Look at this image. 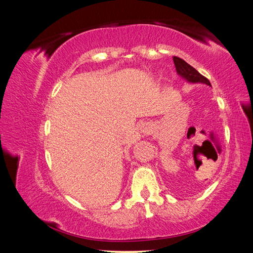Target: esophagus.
I'll use <instances>...</instances> for the list:
<instances>
[{
    "label": "esophagus",
    "mask_w": 253,
    "mask_h": 253,
    "mask_svg": "<svg viewBox=\"0 0 253 253\" xmlns=\"http://www.w3.org/2000/svg\"><path fill=\"white\" fill-rule=\"evenodd\" d=\"M142 133L144 134V135H148V134H151L152 133V131H153V127H152V126L151 125H143L142 126Z\"/></svg>",
    "instance_id": "esophagus-1"
}]
</instances>
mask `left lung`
Returning <instances> with one entry per match:
<instances>
[{
  "label": "left lung",
  "mask_w": 253,
  "mask_h": 253,
  "mask_svg": "<svg viewBox=\"0 0 253 253\" xmlns=\"http://www.w3.org/2000/svg\"><path fill=\"white\" fill-rule=\"evenodd\" d=\"M173 61L175 64L176 72H177V74L182 79H185L190 83H204L211 86L210 81L198 73L194 67L188 64L185 60H182L178 57H173Z\"/></svg>",
  "instance_id": "left-lung-1"
}]
</instances>
